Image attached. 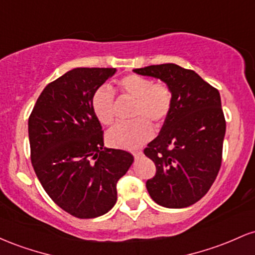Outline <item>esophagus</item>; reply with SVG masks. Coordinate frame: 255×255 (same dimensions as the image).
Segmentation results:
<instances>
[{"instance_id": "esophagus-1", "label": "esophagus", "mask_w": 255, "mask_h": 255, "mask_svg": "<svg viewBox=\"0 0 255 255\" xmlns=\"http://www.w3.org/2000/svg\"><path fill=\"white\" fill-rule=\"evenodd\" d=\"M133 156H134V158H135V159H137V158H140V157L142 156V152H141V151H136V152H134Z\"/></svg>"}]
</instances>
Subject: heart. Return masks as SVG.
I'll use <instances>...</instances> for the list:
<instances>
[{
	"label": "heart",
	"instance_id": "obj_1",
	"mask_svg": "<svg viewBox=\"0 0 255 255\" xmlns=\"http://www.w3.org/2000/svg\"><path fill=\"white\" fill-rule=\"evenodd\" d=\"M122 95L135 99L133 118L127 124H118L107 133L108 144L118 148H136L153 135V126H162L170 115L174 99L172 91L163 81L154 83L150 78L129 74L118 81ZM91 107L97 120L104 126H110L116 116L115 93L108 85L95 90Z\"/></svg>",
	"mask_w": 255,
	"mask_h": 255
}]
</instances>
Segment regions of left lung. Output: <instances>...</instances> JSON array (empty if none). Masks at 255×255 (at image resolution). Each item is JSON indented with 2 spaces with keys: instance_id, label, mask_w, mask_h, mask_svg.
Returning a JSON list of instances; mask_svg holds the SVG:
<instances>
[{
  "instance_id": "left-lung-1",
  "label": "left lung",
  "mask_w": 255,
  "mask_h": 255,
  "mask_svg": "<svg viewBox=\"0 0 255 255\" xmlns=\"http://www.w3.org/2000/svg\"><path fill=\"white\" fill-rule=\"evenodd\" d=\"M133 71L164 81L174 99L160 133L144 150L156 165L146 188L158 205L191 206L209 192L221 169L225 119L218 90L174 63Z\"/></svg>"
}]
</instances>
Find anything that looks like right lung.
Listing matches in <instances>:
<instances>
[{
	"instance_id": "right-lung-1",
	"label": "right lung",
	"mask_w": 255,
	"mask_h": 255,
	"mask_svg": "<svg viewBox=\"0 0 255 255\" xmlns=\"http://www.w3.org/2000/svg\"><path fill=\"white\" fill-rule=\"evenodd\" d=\"M116 68H74L46 85L28 118L31 162L44 191L77 218L113 209L131 153L104 147L91 107L93 92Z\"/></svg>"
}]
</instances>
